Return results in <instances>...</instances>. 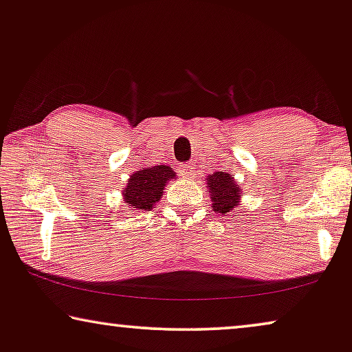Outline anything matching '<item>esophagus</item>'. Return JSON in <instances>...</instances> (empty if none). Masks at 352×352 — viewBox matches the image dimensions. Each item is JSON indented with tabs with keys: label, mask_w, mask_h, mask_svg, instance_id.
Returning a JSON list of instances; mask_svg holds the SVG:
<instances>
[{
	"label": "esophagus",
	"mask_w": 352,
	"mask_h": 352,
	"mask_svg": "<svg viewBox=\"0 0 352 352\" xmlns=\"http://www.w3.org/2000/svg\"><path fill=\"white\" fill-rule=\"evenodd\" d=\"M194 172H196V166L194 164H182L180 174L186 178H194Z\"/></svg>",
	"instance_id": "1"
}]
</instances>
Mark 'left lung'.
Segmentation results:
<instances>
[{"label": "left lung", "instance_id": "8db88e82", "mask_svg": "<svg viewBox=\"0 0 352 352\" xmlns=\"http://www.w3.org/2000/svg\"><path fill=\"white\" fill-rule=\"evenodd\" d=\"M207 186L210 197H212V206L217 213H228L239 206L240 199V190L237 183L230 174H224V172H214V174L208 175Z\"/></svg>", "mask_w": 352, "mask_h": 352}]
</instances>
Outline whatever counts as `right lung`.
<instances>
[{"label": "right lung", "instance_id": "right-lung-1", "mask_svg": "<svg viewBox=\"0 0 352 352\" xmlns=\"http://www.w3.org/2000/svg\"><path fill=\"white\" fill-rule=\"evenodd\" d=\"M175 177L169 166L145 167L131 175L128 185L123 188L124 202L131 210L150 212L160 201L166 183Z\"/></svg>", "mask_w": 352, "mask_h": 352}]
</instances>
